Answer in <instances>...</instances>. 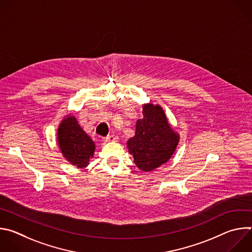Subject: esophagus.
<instances>
[{
    "label": "esophagus",
    "mask_w": 252,
    "mask_h": 252,
    "mask_svg": "<svg viewBox=\"0 0 252 252\" xmlns=\"http://www.w3.org/2000/svg\"><path fill=\"white\" fill-rule=\"evenodd\" d=\"M117 139H118V137L115 136V135H107L105 137H102V140L104 142H111V141H115Z\"/></svg>",
    "instance_id": "1"
}]
</instances>
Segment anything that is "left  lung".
<instances>
[{
    "label": "left lung",
    "instance_id": "obj_1",
    "mask_svg": "<svg viewBox=\"0 0 252 252\" xmlns=\"http://www.w3.org/2000/svg\"><path fill=\"white\" fill-rule=\"evenodd\" d=\"M179 139L159 104H142V119L136 121L135 133L126 147L133 162L142 171H152L166 163L174 154Z\"/></svg>",
    "mask_w": 252,
    "mask_h": 252
}]
</instances>
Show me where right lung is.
<instances>
[{
  "label": "right lung",
  "mask_w": 252,
  "mask_h": 252,
  "mask_svg": "<svg viewBox=\"0 0 252 252\" xmlns=\"http://www.w3.org/2000/svg\"><path fill=\"white\" fill-rule=\"evenodd\" d=\"M57 140L61 154L71 165L84 168L90 164L95 145L73 114L64 116L61 121L57 130Z\"/></svg>",
  "instance_id": "right-lung-1"
}]
</instances>
